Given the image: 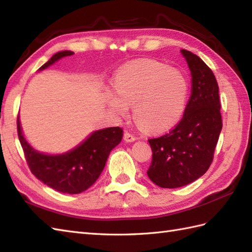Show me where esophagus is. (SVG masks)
Wrapping results in <instances>:
<instances>
[{
	"instance_id": "1",
	"label": "esophagus",
	"mask_w": 252,
	"mask_h": 252,
	"mask_svg": "<svg viewBox=\"0 0 252 252\" xmlns=\"http://www.w3.org/2000/svg\"><path fill=\"white\" fill-rule=\"evenodd\" d=\"M123 138H125V141L126 142V143H131V142H134V141H136V137L133 135V134H131V133H126L125 134V136H123Z\"/></svg>"
}]
</instances>
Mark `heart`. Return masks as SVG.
<instances>
[{
	"label": "heart",
	"mask_w": 252,
	"mask_h": 252,
	"mask_svg": "<svg viewBox=\"0 0 252 252\" xmlns=\"http://www.w3.org/2000/svg\"><path fill=\"white\" fill-rule=\"evenodd\" d=\"M115 93L107 104L118 117L133 116L142 129L158 132L180 120L185 109L189 82L185 74L153 60H142L123 67L114 81Z\"/></svg>",
	"instance_id": "1"
}]
</instances>
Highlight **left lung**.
Returning a JSON list of instances; mask_svg holds the SVG:
<instances>
[{
    "label": "left lung",
    "instance_id": "8db88e82",
    "mask_svg": "<svg viewBox=\"0 0 252 252\" xmlns=\"http://www.w3.org/2000/svg\"><path fill=\"white\" fill-rule=\"evenodd\" d=\"M191 74V96L183 118L173 130L148 140L153 160L147 171L153 183L176 189L207 172L222 130L219 85L200 57L181 50Z\"/></svg>",
    "mask_w": 252,
    "mask_h": 252
}]
</instances>
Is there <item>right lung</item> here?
<instances>
[{
  "label": "right lung",
  "mask_w": 252,
  "mask_h": 252,
  "mask_svg": "<svg viewBox=\"0 0 252 252\" xmlns=\"http://www.w3.org/2000/svg\"><path fill=\"white\" fill-rule=\"evenodd\" d=\"M71 51H61L53 55L39 71L49 68L63 57L71 56ZM18 137L31 172L51 189L65 194H80L92 186L103 172L110 152L122 140L119 126L93 131L74 148L63 154H45L32 147L21 129L17 118Z\"/></svg>",
  "instance_id": "obj_1"
}]
</instances>
